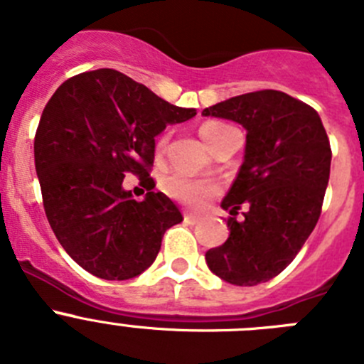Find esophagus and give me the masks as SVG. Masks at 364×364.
Here are the masks:
<instances>
[{
	"label": "esophagus",
	"instance_id": "1",
	"mask_svg": "<svg viewBox=\"0 0 364 364\" xmlns=\"http://www.w3.org/2000/svg\"><path fill=\"white\" fill-rule=\"evenodd\" d=\"M184 220L188 222V224H191V226H195V224H198V222H200V218H198L197 215L186 213V215H184Z\"/></svg>",
	"mask_w": 364,
	"mask_h": 364
}]
</instances>
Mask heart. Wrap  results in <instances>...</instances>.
Instances as JSON below:
<instances>
[{"label": "heart", "mask_w": 364, "mask_h": 364, "mask_svg": "<svg viewBox=\"0 0 364 364\" xmlns=\"http://www.w3.org/2000/svg\"><path fill=\"white\" fill-rule=\"evenodd\" d=\"M224 127H228L226 124H220V122H205L200 127V134L204 138L208 146L211 144L215 134L218 131H222ZM167 140H169V134H162L156 142V154H162L166 151ZM164 189L171 198H175L180 204H186L189 208H200L204 205V202L208 198L215 197L218 193V184L215 180L210 178H193V176L184 175V173H171L164 178Z\"/></svg>", "instance_id": "heart-1"}]
</instances>
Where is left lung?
<instances>
[{"label":"left lung","instance_id":"8db88e82","mask_svg":"<svg viewBox=\"0 0 364 364\" xmlns=\"http://www.w3.org/2000/svg\"><path fill=\"white\" fill-rule=\"evenodd\" d=\"M204 117L240 124L246 154L222 200L230 237L205 252L211 272L237 286L266 282L290 264L323 210L332 149L314 107L273 89L204 109ZM246 207L245 218H234Z\"/></svg>","mask_w":364,"mask_h":364}]
</instances>
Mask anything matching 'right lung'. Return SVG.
<instances>
[{"label": "right lung", "mask_w": 364, "mask_h": 364, "mask_svg": "<svg viewBox=\"0 0 364 364\" xmlns=\"http://www.w3.org/2000/svg\"><path fill=\"white\" fill-rule=\"evenodd\" d=\"M195 114L114 69L76 74L50 96L34 162L47 220L85 272L125 281L153 264L166 230L182 222L175 202L153 191L154 136ZM125 172L148 189L144 201L123 189Z\"/></svg>", "instance_id": "right-lung-1"}]
</instances>
